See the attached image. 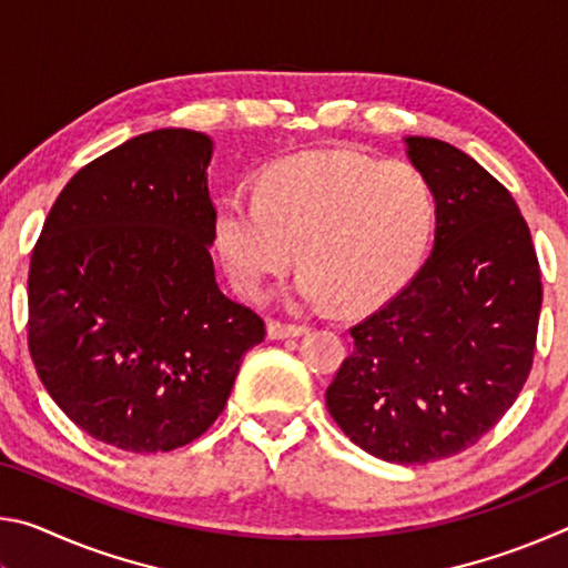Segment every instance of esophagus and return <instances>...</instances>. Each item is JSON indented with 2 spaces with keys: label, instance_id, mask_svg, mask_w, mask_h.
Instances as JSON below:
<instances>
[{
  "label": "esophagus",
  "instance_id": "1",
  "mask_svg": "<svg viewBox=\"0 0 568 568\" xmlns=\"http://www.w3.org/2000/svg\"><path fill=\"white\" fill-rule=\"evenodd\" d=\"M305 325H291V323H281V321H271L267 323V338L271 341H283V338H301L305 335Z\"/></svg>",
  "mask_w": 568,
  "mask_h": 568
}]
</instances>
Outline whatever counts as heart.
<instances>
[{
	"instance_id": "b5f03b06",
	"label": "heart",
	"mask_w": 568,
	"mask_h": 568,
	"mask_svg": "<svg viewBox=\"0 0 568 568\" xmlns=\"http://www.w3.org/2000/svg\"><path fill=\"white\" fill-rule=\"evenodd\" d=\"M434 227L436 197L423 172L325 150L275 162L261 175L257 197L227 192L217 203L215 245L245 297H261L297 255L303 303L363 311L408 283Z\"/></svg>"
}]
</instances>
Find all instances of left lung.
<instances>
[{
    "instance_id": "1",
    "label": "left lung",
    "mask_w": 568,
    "mask_h": 568,
    "mask_svg": "<svg viewBox=\"0 0 568 568\" xmlns=\"http://www.w3.org/2000/svg\"><path fill=\"white\" fill-rule=\"evenodd\" d=\"M406 155L434 190V250L353 325L325 406L365 454L408 466L460 454L514 406L534 363L541 271L491 172L434 138H406Z\"/></svg>"
}]
</instances>
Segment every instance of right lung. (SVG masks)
<instances>
[{"mask_svg": "<svg viewBox=\"0 0 568 568\" xmlns=\"http://www.w3.org/2000/svg\"><path fill=\"white\" fill-rule=\"evenodd\" d=\"M210 158L195 130L122 142L67 182L32 253L37 376L84 434L132 454L203 436L265 338L215 281Z\"/></svg>", "mask_w": 568, "mask_h": 568, "instance_id": "1", "label": "right lung"}]
</instances>
